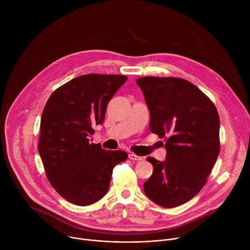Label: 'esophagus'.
<instances>
[{"instance_id": "34e87169", "label": "esophagus", "mask_w": 250, "mask_h": 250, "mask_svg": "<svg viewBox=\"0 0 250 250\" xmlns=\"http://www.w3.org/2000/svg\"><path fill=\"white\" fill-rule=\"evenodd\" d=\"M128 158H129L130 160H136V161L142 160V157H140V156H138V155H136V154H134V153H129V154H128Z\"/></svg>"}]
</instances>
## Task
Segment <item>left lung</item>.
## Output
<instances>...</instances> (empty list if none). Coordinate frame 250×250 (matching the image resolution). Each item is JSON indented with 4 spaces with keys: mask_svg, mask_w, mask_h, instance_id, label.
<instances>
[{
    "mask_svg": "<svg viewBox=\"0 0 250 250\" xmlns=\"http://www.w3.org/2000/svg\"><path fill=\"white\" fill-rule=\"evenodd\" d=\"M136 84L150 112V130L165 138L166 159L146 160L153 173L146 195L163 208L194 198L207 183L220 153V117L213 103L191 82L175 77H141Z\"/></svg>",
    "mask_w": 250,
    "mask_h": 250,
    "instance_id": "obj_1",
    "label": "left lung"
}]
</instances>
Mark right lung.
I'll list each match as a JSON object with an SVG mask.
<instances>
[{
  "label": "right lung",
  "instance_id": "obj_1",
  "mask_svg": "<svg viewBox=\"0 0 250 250\" xmlns=\"http://www.w3.org/2000/svg\"><path fill=\"white\" fill-rule=\"evenodd\" d=\"M126 80L124 75H82L56 89L44 106L39 152L51 186L70 203L88 206L102 199L114 167L127 159L125 151L105 150L89 140Z\"/></svg>",
  "mask_w": 250,
  "mask_h": 250
}]
</instances>
